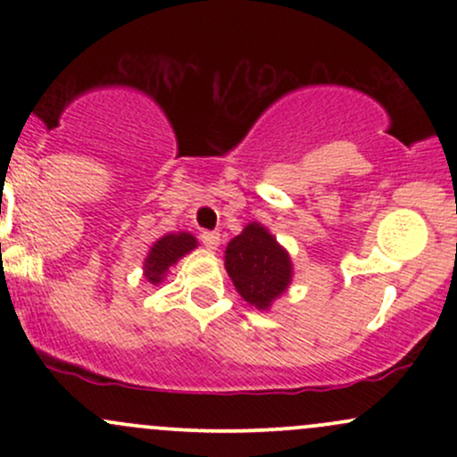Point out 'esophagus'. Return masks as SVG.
<instances>
[{
	"instance_id": "obj_1",
	"label": "esophagus",
	"mask_w": 457,
	"mask_h": 457,
	"mask_svg": "<svg viewBox=\"0 0 457 457\" xmlns=\"http://www.w3.org/2000/svg\"><path fill=\"white\" fill-rule=\"evenodd\" d=\"M202 243L208 251H217V246L221 245V234L217 232H204L202 234Z\"/></svg>"
}]
</instances>
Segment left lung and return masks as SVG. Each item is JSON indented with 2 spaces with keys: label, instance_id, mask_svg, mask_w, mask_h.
<instances>
[{
  "label": "left lung",
  "instance_id": "obj_1",
  "mask_svg": "<svg viewBox=\"0 0 457 457\" xmlns=\"http://www.w3.org/2000/svg\"><path fill=\"white\" fill-rule=\"evenodd\" d=\"M225 270L251 307L269 312L290 287L295 264L266 225L251 221L225 246Z\"/></svg>",
  "mask_w": 457,
  "mask_h": 457
}]
</instances>
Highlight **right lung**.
I'll return each mask as SVG.
<instances>
[{
    "instance_id": "right-lung-1",
    "label": "right lung",
    "mask_w": 457,
    "mask_h": 457,
    "mask_svg": "<svg viewBox=\"0 0 457 457\" xmlns=\"http://www.w3.org/2000/svg\"><path fill=\"white\" fill-rule=\"evenodd\" d=\"M193 249H197V238L193 234L171 232L161 236L159 240L152 243L148 255L144 260L145 281L152 283V286H159L167 277L170 269H174L178 264V260L185 258Z\"/></svg>"
}]
</instances>
